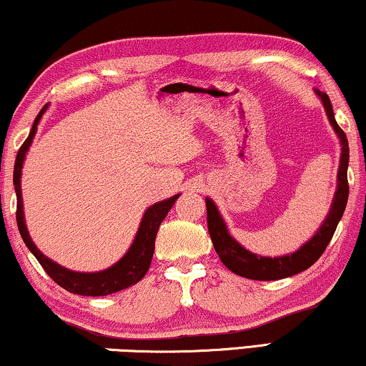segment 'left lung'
<instances>
[{"label": "left lung", "mask_w": 366, "mask_h": 366, "mask_svg": "<svg viewBox=\"0 0 366 366\" xmlns=\"http://www.w3.org/2000/svg\"><path fill=\"white\" fill-rule=\"evenodd\" d=\"M317 97L322 99L325 112H327L328 122L332 124L333 132L337 133L342 144V154H340V167L337 174V192H335L332 207L330 212L322 223V227L317 229V233L303 243L297 252L283 254V257H262L249 252L244 247H242L232 234H229L227 223L222 214H219L217 204L212 198L207 199V218H208V232L212 237L213 247L217 249L219 259H222L224 267L229 272L239 274L243 278L249 280H259V282H272V280H282L298 274L300 272H305L317 259L322 257L325 248L328 247L330 239H332L335 229H337L340 219L343 217L345 207L348 202V159H350V148L347 134L343 129L338 127L337 119H335L333 107L330 102L328 94L322 93L320 89H315Z\"/></svg>", "instance_id": "left-lung-1"}]
</instances>
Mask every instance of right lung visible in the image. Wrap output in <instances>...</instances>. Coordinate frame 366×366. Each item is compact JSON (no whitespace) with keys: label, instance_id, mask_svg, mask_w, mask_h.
<instances>
[{"label":"right lung","instance_id":"1","mask_svg":"<svg viewBox=\"0 0 366 366\" xmlns=\"http://www.w3.org/2000/svg\"><path fill=\"white\" fill-rule=\"evenodd\" d=\"M48 104L41 112L38 113V117L34 118L33 128L29 132L26 142L23 143V147L19 148L16 154V162H14V172H13V184L14 192H16V223L18 229L21 233V238L24 244H26L29 252H31L39 264L44 268V272L49 274V278H53L59 287L68 290L69 293L74 295H83V297H107V295L122 292V290L137 285L144 274H147L149 264H152L153 252H154V239H157V233L162 222L167 217L169 209L177 202L179 194H174L172 198L163 199L149 207L144 212L142 223L134 237L132 247L128 248V252L123 254V258H119L117 263L107 269L94 273H84V272H73L58 264L53 259H49L46 254L39 252L36 244L33 243L31 237H29L26 222H24V212H23V197H21V169L24 158L29 147H31L34 134H36L38 123L41 119L43 113L46 112Z\"/></svg>","mask_w":366,"mask_h":366}]
</instances>
